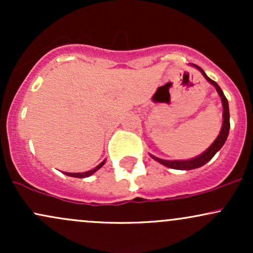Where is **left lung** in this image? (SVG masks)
Listing matches in <instances>:
<instances>
[{
  "label": "left lung",
  "mask_w": 253,
  "mask_h": 253,
  "mask_svg": "<svg viewBox=\"0 0 253 253\" xmlns=\"http://www.w3.org/2000/svg\"><path fill=\"white\" fill-rule=\"evenodd\" d=\"M190 65L195 66L197 70L201 71V74L203 75V77H205L206 80H207L211 84H213V85L215 86L217 94H219V96L221 97V101H222V107H223L222 118H223V121H222L221 130H220L219 135H217V138L215 139V140H214V143L211 144V146L205 151V152L201 153V155H200V156L195 157V158L188 159V161H165V159L157 158V157H153L152 155H151V157H152L153 159H156V161L159 162V163H161V164H163V165H165V167H168V168H171V169H176V170H191V169H196V168H200V167H202V165H205L206 163H208V162H210L211 159L213 158L214 155H215L217 151H219L223 146V144H225L226 139H227V136H228V132H229V109H228V102H227V98H226L225 95H223L221 88H220V86L217 85L216 82H214L213 80H211V78L205 74V71H203L202 69L200 68V66L195 65V64H190Z\"/></svg>",
  "instance_id": "8db88e82"
}]
</instances>
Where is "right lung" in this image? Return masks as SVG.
I'll list each match as a JSON object with an SVG mask.
<instances>
[{"instance_id": "obj_1", "label": "right lung", "mask_w": 253, "mask_h": 253, "mask_svg": "<svg viewBox=\"0 0 253 253\" xmlns=\"http://www.w3.org/2000/svg\"><path fill=\"white\" fill-rule=\"evenodd\" d=\"M104 162L106 161H103L102 163H100L97 165L96 168H95V169H92V170H89V171H85V172H77V173H71V172H65V175H68V176H71V177H77V178H84V177H89L90 175H92V173L94 172H96V171L100 169V168H102L103 167V164H104Z\"/></svg>"}]
</instances>
